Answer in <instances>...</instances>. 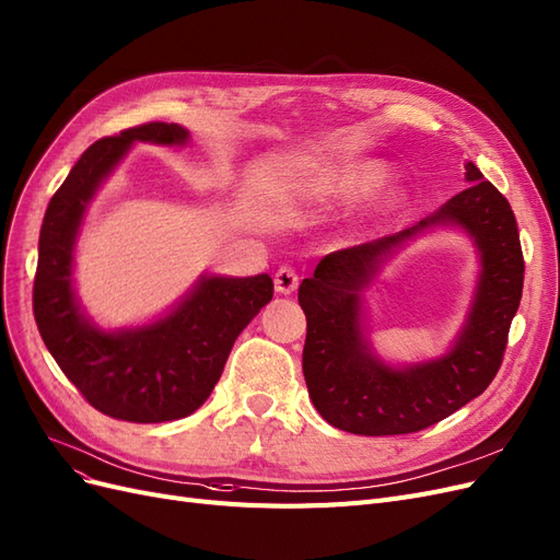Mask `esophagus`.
Segmentation results:
<instances>
[{
	"label": "esophagus",
	"instance_id": "34e87169",
	"mask_svg": "<svg viewBox=\"0 0 560 560\" xmlns=\"http://www.w3.org/2000/svg\"><path fill=\"white\" fill-rule=\"evenodd\" d=\"M273 282H276V292L280 294H292L294 289L299 287V273L296 268L292 266H280L276 276H273Z\"/></svg>",
	"mask_w": 560,
	"mask_h": 560
}]
</instances>
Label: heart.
Here are the masks:
<instances>
[{"label": "heart", "instance_id": "obj_1", "mask_svg": "<svg viewBox=\"0 0 560 560\" xmlns=\"http://www.w3.org/2000/svg\"><path fill=\"white\" fill-rule=\"evenodd\" d=\"M384 178H387V168L380 162H350L326 173L319 183V191L334 199H354L369 195L371 189L382 185ZM363 226L365 222L359 229Z\"/></svg>", "mask_w": 560, "mask_h": 560}]
</instances>
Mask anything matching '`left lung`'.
<instances>
[{"instance_id": "left-lung-1", "label": "left lung", "mask_w": 560, "mask_h": 560, "mask_svg": "<svg viewBox=\"0 0 560 560\" xmlns=\"http://www.w3.org/2000/svg\"><path fill=\"white\" fill-rule=\"evenodd\" d=\"M466 180L435 215L394 236L336 249L299 287L307 319L303 375L317 412L357 435H402L433 427L485 392L508 347L524 289V253L510 201L468 162ZM433 223H456L476 238L482 273L469 322L442 360L396 372L360 336V289L394 246Z\"/></svg>"}]
</instances>
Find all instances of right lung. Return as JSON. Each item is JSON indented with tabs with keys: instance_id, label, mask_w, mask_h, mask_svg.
Segmentation results:
<instances>
[{
	"instance_id": "1",
	"label": "right lung",
	"mask_w": 560,
	"mask_h": 560,
	"mask_svg": "<svg viewBox=\"0 0 560 560\" xmlns=\"http://www.w3.org/2000/svg\"><path fill=\"white\" fill-rule=\"evenodd\" d=\"M189 131L145 122L94 141L55 191L38 236L34 319L48 352L83 398L131 423L183 419L218 384L238 334L273 299L271 276L203 278L164 319L106 334L81 313L71 287L75 234L100 183L133 141L183 145Z\"/></svg>"
}]
</instances>
